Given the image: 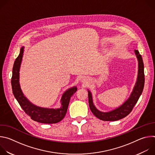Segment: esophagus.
Wrapping results in <instances>:
<instances>
[{"label":"esophagus","mask_w":155,"mask_h":155,"mask_svg":"<svg viewBox=\"0 0 155 155\" xmlns=\"http://www.w3.org/2000/svg\"><path fill=\"white\" fill-rule=\"evenodd\" d=\"M87 78H86V77H82L81 78V81L82 82V83H86V82H87Z\"/></svg>","instance_id":"obj_1"}]
</instances>
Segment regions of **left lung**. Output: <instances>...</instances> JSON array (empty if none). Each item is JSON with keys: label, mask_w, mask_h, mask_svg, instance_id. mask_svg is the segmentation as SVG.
Instances as JSON below:
<instances>
[{"label": "left lung", "mask_w": 155, "mask_h": 155, "mask_svg": "<svg viewBox=\"0 0 155 155\" xmlns=\"http://www.w3.org/2000/svg\"><path fill=\"white\" fill-rule=\"evenodd\" d=\"M134 52L138 61V74L137 81L130 96L121 105L114 110H111V111L107 112H101L94 105L92 94L89 90H87L88 101H89V106L90 110L94 116L99 120L102 121H111L119 120L126 117L132 111V108H134L140 95L142 94L145 83L144 65L142 56L140 54L139 51L135 50Z\"/></svg>", "instance_id": "obj_1"}]
</instances>
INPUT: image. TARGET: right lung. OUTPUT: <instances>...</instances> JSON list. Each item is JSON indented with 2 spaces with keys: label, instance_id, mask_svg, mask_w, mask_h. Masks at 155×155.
Listing matches in <instances>:
<instances>
[{
  "label": "right lung",
  "instance_id": "right-lung-1",
  "mask_svg": "<svg viewBox=\"0 0 155 155\" xmlns=\"http://www.w3.org/2000/svg\"><path fill=\"white\" fill-rule=\"evenodd\" d=\"M25 47H22L16 59L12 72V86L13 94L19 104L32 120L41 123L54 124L61 121L68 111L71 97L77 91V86L66 90L61 99V106L58 108H49L37 106L30 102L24 95L19 84V71L23 59Z\"/></svg>",
  "mask_w": 155,
  "mask_h": 155
}]
</instances>
